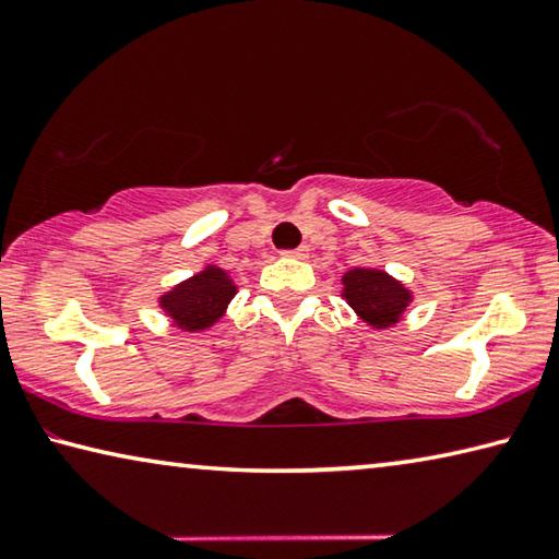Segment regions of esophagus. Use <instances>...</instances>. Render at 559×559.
Here are the masks:
<instances>
[{
    "mask_svg": "<svg viewBox=\"0 0 559 559\" xmlns=\"http://www.w3.org/2000/svg\"><path fill=\"white\" fill-rule=\"evenodd\" d=\"M283 257H288V259H308L310 257V249H308V246H298V249H293V251H283Z\"/></svg>",
    "mask_w": 559,
    "mask_h": 559,
    "instance_id": "obj_1",
    "label": "esophagus"
}]
</instances>
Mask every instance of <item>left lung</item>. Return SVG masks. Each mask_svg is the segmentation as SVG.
<instances>
[{"mask_svg": "<svg viewBox=\"0 0 559 559\" xmlns=\"http://www.w3.org/2000/svg\"><path fill=\"white\" fill-rule=\"evenodd\" d=\"M340 296L367 328L386 330L402 323L414 302V290L384 269L355 266L343 273Z\"/></svg>", "mask_w": 559, "mask_h": 559, "instance_id": "obj_1", "label": "left lung"}]
</instances>
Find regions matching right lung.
Instances as JSON below:
<instances>
[{
  "label": "right lung",
  "instance_id": "add662e5",
  "mask_svg": "<svg viewBox=\"0 0 559 559\" xmlns=\"http://www.w3.org/2000/svg\"><path fill=\"white\" fill-rule=\"evenodd\" d=\"M236 293L239 286L231 278V271L222 269L219 263H204L189 278L159 293L157 308L165 313L169 328L189 335L204 333L226 316Z\"/></svg>",
  "mask_w": 559,
  "mask_h": 559
}]
</instances>
